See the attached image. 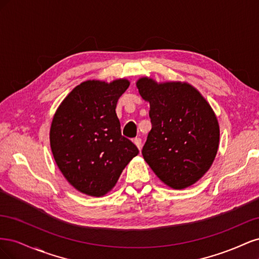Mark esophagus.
Wrapping results in <instances>:
<instances>
[{"mask_svg": "<svg viewBox=\"0 0 259 259\" xmlns=\"http://www.w3.org/2000/svg\"><path fill=\"white\" fill-rule=\"evenodd\" d=\"M134 144L137 146V148L139 149H142V147H143V142H142V139H140L139 137H136L135 139H134Z\"/></svg>", "mask_w": 259, "mask_h": 259, "instance_id": "1", "label": "esophagus"}]
</instances>
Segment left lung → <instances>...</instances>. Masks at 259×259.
Masks as SVG:
<instances>
[{
    "label": "left lung",
    "instance_id": "obj_1",
    "mask_svg": "<svg viewBox=\"0 0 259 259\" xmlns=\"http://www.w3.org/2000/svg\"><path fill=\"white\" fill-rule=\"evenodd\" d=\"M150 104L151 131L143 156L164 184L184 189L197 183L213 163L219 126L213 109L193 86L182 82L137 81Z\"/></svg>",
    "mask_w": 259,
    "mask_h": 259
}]
</instances>
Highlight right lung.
Here are the masks:
<instances>
[{
    "mask_svg": "<svg viewBox=\"0 0 259 259\" xmlns=\"http://www.w3.org/2000/svg\"><path fill=\"white\" fill-rule=\"evenodd\" d=\"M125 79L86 81L62 101L51 126V148L57 166L76 190L93 197L110 191L137 147L122 136L115 113L128 89Z\"/></svg>",
    "mask_w": 259,
    "mask_h": 259,
    "instance_id": "add662e5",
    "label": "right lung"
}]
</instances>
